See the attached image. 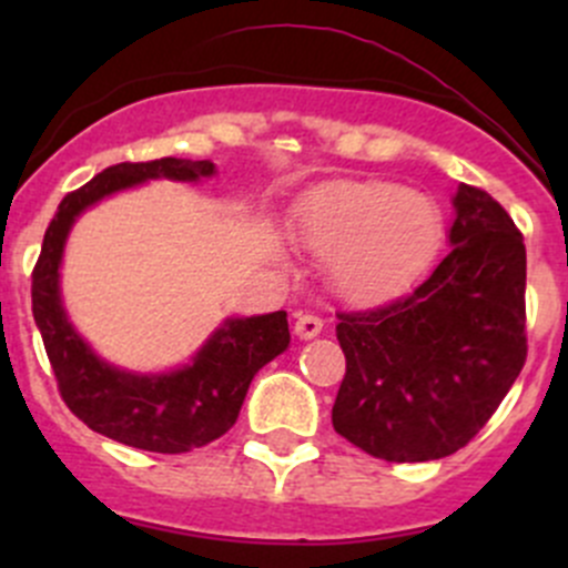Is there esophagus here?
Returning a JSON list of instances; mask_svg holds the SVG:
<instances>
[{"instance_id": "1", "label": "esophagus", "mask_w": 568, "mask_h": 568, "mask_svg": "<svg viewBox=\"0 0 568 568\" xmlns=\"http://www.w3.org/2000/svg\"><path fill=\"white\" fill-rule=\"evenodd\" d=\"M321 329H324V321L318 316H311V313H300V316H296L294 332L300 341H313V337L321 335Z\"/></svg>"}]
</instances>
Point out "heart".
I'll use <instances>...</instances> for the list:
<instances>
[{"instance_id":"heart-1","label":"heart","mask_w":568,"mask_h":568,"mask_svg":"<svg viewBox=\"0 0 568 568\" xmlns=\"http://www.w3.org/2000/svg\"><path fill=\"white\" fill-rule=\"evenodd\" d=\"M307 250L329 261L332 285L354 302H382L420 274L439 242L432 200L390 181H346L307 200L296 220Z\"/></svg>"}]
</instances>
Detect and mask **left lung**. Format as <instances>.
<instances>
[{"label": "left lung", "instance_id": "1", "mask_svg": "<svg viewBox=\"0 0 568 568\" xmlns=\"http://www.w3.org/2000/svg\"><path fill=\"white\" fill-rule=\"evenodd\" d=\"M450 250L393 305L337 316L346 376L332 426L385 462H434L495 415L528 357L525 244L484 189L459 183Z\"/></svg>", "mask_w": 568, "mask_h": 568}]
</instances>
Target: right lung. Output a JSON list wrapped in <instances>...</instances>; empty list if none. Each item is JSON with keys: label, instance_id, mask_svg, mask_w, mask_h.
I'll return each instance as SVG.
<instances>
[{"label": "right lung", "instance_id": "right-lung-1", "mask_svg": "<svg viewBox=\"0 0 568 568\" xmlns=\"http://www.w3.org/2000/svg\"><path fill=\"white\" fill-rule=\"evenodd\" d=\"M216 175L211 159H156L106 168L65 194L43 236L32 272V316L68 409L114 443L153 454H186L220 439L236 423L257 371L291 343L288 313L225 318L183 365L131 371L101 357L73 326L62 300V257L84 211L148 181L200 183Z\"/></svg>", "mask_w": 568, "mask_h": 568}]
</instances>
